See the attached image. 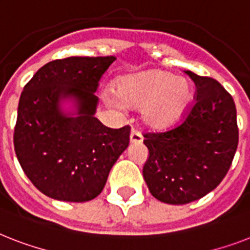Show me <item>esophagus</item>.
<instances>
[{
    "label": "esophagus",
    "instance_id": "esophagus-1",
    "mask_svg": "<svg viewBox=\"0 0 250 250\" xmlns=\"http://www.w3.org/2000/svg\"><path fill=\"white\" fill-rule=\"evenodd\" d=\"M129 143H131V144H140V143H143V136H141V133L137 132L136 129H132V131H131V135H129Z\"/></svg>",
    "mask_w": 250,
    "mask_h": 250
}]
</instances>
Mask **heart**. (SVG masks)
Returning <instances> with one entry per match:
<instances>
[{"label":"heart","instance_id":"b5f03b06","mask_svg":"<svg viewBox=\"0 0 250 250\" xmlns=\"http://www.w3.org/2000/svg\"><path fill=\"white\" fill-rule=\"evenodd\" d=\"M117 93L107 94L110 104L117 109L143 106V121L153 129H166L182 121L194 98L189 80L162 70L122 78Z\"/></svg>","mask_w":250,"mask_h":250}]
</instances>
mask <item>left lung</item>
<instances>
[{
  "label": "left lung",
  "mask_w": 250,
  "mask_h": 250,
  "mask_svg": "<svg viewBox=\"0 0 250 250\" xmlns=\"http://www.w3.org/2000/svg\"><path fill=\"white\" fill-rule=\"evenodd\" d=\"M186 74L196 101L182 125L145 133L149 157L143 175L153 197L171 205L196 201L215 189L232 164L239 143L236 107L217 80Z\"/></svg>",
  "instance_id": "left-lung-1"
}]
</instances>
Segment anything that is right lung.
Here are the masks:
<instances>
[{
    "label": "right lung",
    "mask_w": 250,
    "mask_h": 250,
    "mask_svg": "<svg viewBox=\"0 0 250 250\" xmlns=\"http://www.w3.org/2000/svg\"><path fill=\"white\" fill-rule=\"evenodd\" d=\"M114 61L113 56L52 61L23 88L14 148L27 178L48 197L67 202L97 197L128 146V125L109 128L94 117V92ZM66 102L71 110H64Z\"/></svg>",
    "instance_id": "1"
}]
</instances>
